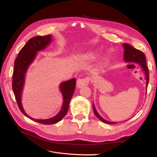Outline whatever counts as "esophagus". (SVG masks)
<instances>
[{"label": "esophagus", "instance_id": "1", "mask_svg": "<svg viewBox=\"0 0 157 157\" xmlns=\"http://www.w3.org/2000/svg\"><path fill=\"white\" fill-rule=\"evenodd\" d=\"M89 84V78H78L77 81V87L78 88H81L83 86H86Z\"/></svg>", "mask_w": 157, "mask_h": 157}]
</instances>
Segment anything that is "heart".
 Instances as JSON below:
<instances>
[{"mask_svg":"<svg viewBox=\"0 0 157 157\" xmlns=\"http://www.w3.org/2000/svg\"><path fill=\"white\" fill-rule=\"evenodd\" d=\"M99 52L98 51L97 52H88V53L80 55V58H87L89 59H95L98 58V56H99ZM111 56V52H109L108 53L103 57V58L101 60L100 62L98 64V69H103L105 67V66L108 62V61L110 59Z\"/></svg>","mask_w":157,"mask_h":157,"instance_id":"b5f03b06","label":"heart"}]
</instances>
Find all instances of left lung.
Returning <instances> with one entry per match:
<instances>
[{
    "label": "left lung",
    "mask_w": 157,
    "mask_h": 157,
    "mask_svg": "<svg viewBox=\"0 0 157 157\" xmlns=\"http://www.w3.org/2000/svg\"><path fill=\"white\" fill-rule=\"evenodd\" d=\"M123 48H124V61L126 63H135L140 65L142 70L145 74V77L146 80V89L147 88L149 83V71L148 68L147 67L146 63V58L144 54L141 51H140L134 48L131 45L127 43L122 44ZM93 109L95 115H96L101 121L107 123V124H116L117 122H113L106 121L98 113L96 107H95L94 104L93 103Z\"/></svg>",
    "instance_id": "left-lung-1"
}]
</instances>
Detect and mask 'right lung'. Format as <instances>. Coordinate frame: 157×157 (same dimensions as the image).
<instances>
[{
  "mask_svg": "<svg viewBox=\"0 0 157 157\" xmlns=\"http://www.w3.org/2000/svg\"><path fill=\"white\" fill-rule=\"evenodd\" d=\"M52 41V35L37 36L27 41L18 54L17 58L14 61V70L12 76V89L15 95L16 101L20 111L24 115L30 119L44 124H53L58 122L65 116L67 113L71 99L73 95L76 78H73L61 82L59 90L63 96V105L60 111L53 117L47 119H35L30 117L25 112L21 103V96L23 86H24L25 75L31 64L34 61L37 52L46 49Z\"/></svg>",
  "mask_w": 157,
  "mask_h": 157,
  "instance_id": "right-lung-1",
  "label": "right lung"
}]
</instances>
